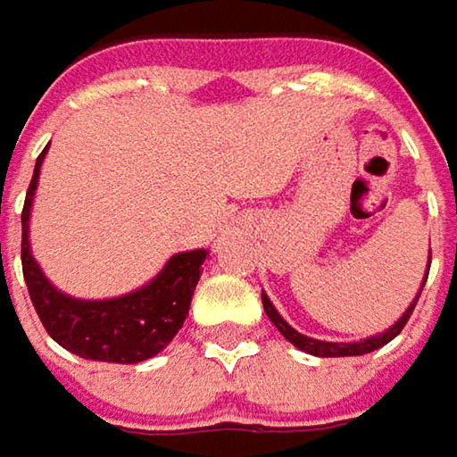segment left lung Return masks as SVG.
<instances>
[{"label":"left lung","instance_id":"left-lung-1","mask_svg":"<svg viewBox=\"0 0 457 457\" xmlns=\"http://www.w3.org/2000/svg\"><path fill=\"white\" fill-rule=\"evenodd\" d=\"M428 273H430V260H428ZM425 280L428 276L422 278V286H420V291L412 298V303L404 308V313H402L397 321L392 323L389 328H385L382 334H374V337L367 338H359V341H321V338H313L306 337V334H301V331H295L291 323L286 321L280 313L273 306V301L268 298V293L262 291V308H265V313H268V319L276 323V328L283 334V337L291 341L295 349H301V352H306V354L313 356H323V359H328V356H361V354H370L374 349H379V346H385L389 344L392 338L400 334L402 328H404V323L410 321V316H412V311L417 306V298H420V293L425 288Z\"/></svg>","mask_w":457,"mask_h":457}]
</instances>
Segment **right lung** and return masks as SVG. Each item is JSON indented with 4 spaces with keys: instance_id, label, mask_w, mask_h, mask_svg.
I'll return each mask as SVG.
<instances>
[{
    "instance_id": "right-lung-1",
    "label": "right lung",
    "mask_w": 457,
    "mask_h": 457,
    "mask_svg": "<svg viewBox=\"0 0 457 457\" xmlns=\"http://www.w3.org/2000/svg\"><path fill=\"white\" fill-rule=\"evenodd\" d=\"M45 154L47 146L37 156L22 210V270L32 306L47 334L72 354L111 364L146 361L164 352L187 321L210 250L171 255L149 283L116 298L90 301L62 293L42 273L29 247V214Z\"/></svg>"
}]
</instances>
